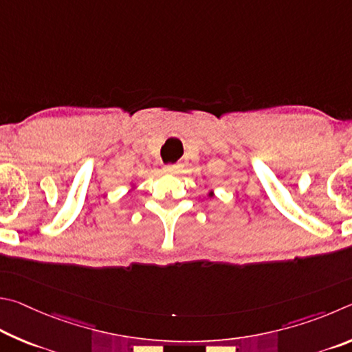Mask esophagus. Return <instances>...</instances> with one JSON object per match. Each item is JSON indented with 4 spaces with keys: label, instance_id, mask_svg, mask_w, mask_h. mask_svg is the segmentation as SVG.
Instances as JSON below:
<instances>
[{
    "label": "esophagus",
    "instance_id": "esophagus-1",
    "mask_svg": "<svg viewBox=\"0 0 352 352\" xmlns=\"http://www.w3.org/2000/svg\"><path fill=\"white\" fill-rule=\"evenodd\" d=\"M164 171L168 173V175H177V173L182 171V165L181 164H175V165H165Z\"/></svg>",
    "mask_w": 352,
    "mask_h": 352
}]
</instances>
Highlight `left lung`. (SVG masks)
Here are the masks:
<instances>
[{
    "instance_id": "obj_1",
    "label": "left lung",
    "mask_w": 352,
    "mask_h": 352,
    "mask_svg": "<svg viewBox=\"0 0 352 352\" xmlns=\"http://www.w3.org/2000/svg\"><path fill=\"white\" fill-rule=\"evenodd\" d=\"M208 196H210V198H212V196H213V193H212V192H210V193H208Z\"/></svg>"
}]
</instances>
